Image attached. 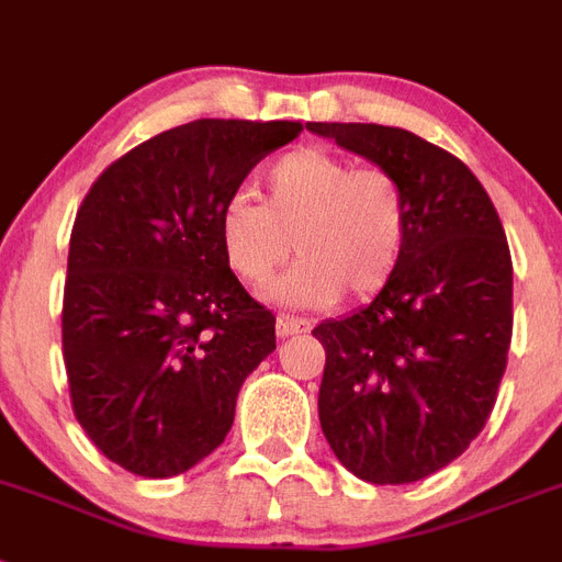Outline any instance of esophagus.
<instances>
[{
	"label": "esophagus",
	"mask_w": 562,
	"mask_h": 562,
	"mask_svg": "<svg viewBox=\"0 0 562 562\" xmlns=\"http://www.w3.org/2000/svg\"><path fill=\"white\" fill-rule=\"evenodd\" d=\"M311 331V323L303 317H289V314H280L277 317V337L285 339V337H294V334H305Z\"/></svg>",
	"instance_id": "1"
}]
</instances>
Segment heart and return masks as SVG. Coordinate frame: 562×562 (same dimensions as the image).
Masks as SVG:
<instances>
[{
    "instance_id": "b5f03b06",
    "label": "heart",
    "mask_w": 562,
    "mask_h": 562,
    "mask_svg": "<svg viewBox=\"0 0 562 562\" xmlns=\"http://www.w3.org/2000/svg\"><path fill=\"white\" fill-rule=\"evenodd\" d=\"M300 262L273 289L291 308H325L348 291L371 296L397 273L408 243V200L380 165H357L328 148H294L262 171V202L237 193L220 211L225 262L251 289Z\"/></svg>"
}]
</instances>
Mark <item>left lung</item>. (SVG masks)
Returning a JSON list of instances; mask_svg holds the SVG:
<instances>
[{
    "instance_id": "8db88e82",
    "label": "left lung",
    "mask_w": 562,
    "mask_h": 562,
    "mask_svg": "<svg viewBox=\"0 0 562 562\" xmlns=\"http://www.w3.org/2000/svg\"><path fill=\"white\" fill-rule=\"evenodd\" d=\"M380 165L408 200L397 273L366 308L325 319L319 426L360 480L403 485L463 454L497 400L512 346V254L480 179L417 134L308 122Z\"/></svg>"
}]
</instances>
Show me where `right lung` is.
<instances>
[{"label":"right lung","instance_id":"1","mask_svg":"<svg viewBox=\"0 0 562 562\" xmlns=\"http://www.w3.org/2000/svg\"><path fill=\"white\" fill-rule=\"evenodd\" d=\"M303 122L196 120L136 145L70 231L63 353L79 426L111 463L177 477L225 440L245 376L277 348L239 285L220 211Z\"/></svg>","mask_w":562,"mask_h":562}]
</instances>
